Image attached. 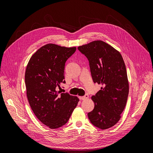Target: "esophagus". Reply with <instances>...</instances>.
Listing matches in <instances>:
<instances>
[{
  "mask_svg": "<svg viewBox=\"0 0 153 153\" xmlns=\"http://www.w3.org/2000/svg\"><path fill=\"white\" fill-rule=\"evenodd\" d=\"M88 98H89V96H88V94H85L84 96H79V99L80 100H84L87 99Z\"/></svg>",
  "mask_w": 153,
  "mask_h": 153,
  "instance_id": "esophagus-1",
  "label": "esophagus"
}]
</instances>
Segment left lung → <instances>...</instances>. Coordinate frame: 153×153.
I'll return each mask as SVG.
<instances>
[{"mask_svg":"<svg viewBox=\"0 0 153 153\" xmlns=\"http://www.w3.org/2000/svg\"><path fill=\"white\" fill-rule=\"evenodd\" d=\"M78 49L88 59L93 82L102 85L101 90L92 96L94 108L88 113V117L97 128H110L121 119L129 93L122 55L112 46L100 40L80 46Z\"/></svg>","mask_w":153,"mask_h":153,"instance_id":"obj_1","label":"left lung"}]
</instances>
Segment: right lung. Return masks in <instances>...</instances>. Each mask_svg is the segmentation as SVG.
Wrapping results in <instances>:
<instances>
[{
    "label": "right lung",
    "instance_id": "1",
    "mask_svg": "<svg viewBox=\"0 0 153 153\" xmlns=\"http://www.w3.org/2000/svg\"><path fill=\"white\" fill-rule=\"evenodd\" d=\"M76 49L45 45L32 55L27 66L25 82L29 105L37 118L51 129L66 124L79 101L76 96L56 90L66 83L65 63Z\"/></svg>",
    "mask_w": 153,
    "mask_h": 153
}]
</instances>
